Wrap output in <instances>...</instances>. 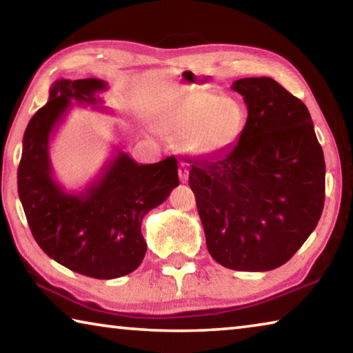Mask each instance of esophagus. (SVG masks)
Returning <instances> with one entry per match:
<instances>
[{
  "label": "esophagus",
  "mask_w": 353,
  "mask_h": 353,
  "mask_svg": "<svg viewBox=\"0 0 353 353\" xmlns=\"http://www.w3.org/2000/svg\"><path fill=\"white\" fill-rule=\"evenodd\" d=\"M179 177H181V182L188 181V170H187V165H185V163L179 165Z\"/></svg>",
  "instance_id": "1"
}]
</instances>
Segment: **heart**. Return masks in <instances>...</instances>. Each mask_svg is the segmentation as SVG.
Returning <instances> with one entry per match:
<instances>
[{
  "label": "heart",
  "instance_id": "b5f03b06",
  "mask_svg": "<svg viewBox=\"0 0 353 353\" xmlns=\"http://www.w3.org/2000/svg\"><path fill=\"white\" fill-rule=\"evenodd\" d=\"M246 121L243 105L205 90L185 92L160 113L162 132L182 137L183 151L194 157H210L238 140Z\"/></svg>",
  "mask_w": 353,
  "mask_h": 353
}]
</instances>
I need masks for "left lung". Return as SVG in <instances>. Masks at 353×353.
<instances>
[{
  "instance_id": "obj_1",
  "label": "left lung",
  "mask_w": 353,
  "mask_h": 353,
  "mask_svg": "<svg viewBox=\"0 0 353 353\" xmlns=\"http://www.w3.org/2000/svg\"><path fill=\"white\" fill-rule=\"evenodd\" d=\"M248 105L234 146L190 165L207 249L219 265L263 272L312 235L325 199L324 152L301 99L271 77L232 85Z\"/></svg>"
}]
</instances>
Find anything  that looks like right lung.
<instances>
[{
    "label": "right lung",
    "mask_w": 353,
    "mask_h": 353,
    "mask_svg": "<svg viewBox=\"0 0 353 353\" xmlns=\"http://www.w3.org/2000/svg\"><path fill=\"white\" fill-rule=\"evenodd\" d=\"M101 79H59L48 103L35 112L23 135L19 196L34 240L62 266L93 279H118L135 271L148 244L145 214L179 185L177 160L140 165L121 149L82 191H67L52 176L50 141L73 107L99 105L107 90Z\"/></svg>",
    "instance_id": "add662e5"
}]
</instances>
